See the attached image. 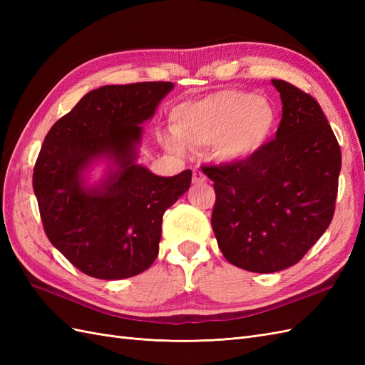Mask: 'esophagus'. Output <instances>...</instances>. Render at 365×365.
I'll list each match as a JSON object with an SVG mask.
<instances>
[{
  "mask_svg": "<svg viewBox=\"0 0 365 365\" xmlns=\"http://www.w3.org/2000/svg\"><path fill=\"white\" fill-rule=\"evenodd\" d=\"M192 181H193V184H201V182L207 181V176L201 170H193Z\"/></svg>",
  "mask_w": 365,
  "mask_h": 365,
  "instance_id": "obj_1",
  "label": "esophagus"
}]
</instances>
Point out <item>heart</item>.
I'll use <instances>...</instances> for the list:
<instances>
[{"label": "heart", "mask_w": 365, "mask_h": 365, "mask_svg": "<svg viewBox=\"0 0 365 365\" xmlns=\"http://www.w3.org/2000/svg\"><path fill=\"white\" fill-rule=\"evenodd\" d=\"M275 125L272 106L245 91L222 90L181 103L172 114L173 134L161 137L164 148L184 153L185 147L212 146L219 160L251 157L269 140Z\"/></svg>", "instance_id": "heart-1"}]
</instances>
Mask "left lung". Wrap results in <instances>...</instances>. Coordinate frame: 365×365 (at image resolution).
<instances>
[{"label": "left lung", "mask_w": 365, "mask_h": 365, "mask_svg": "<svg viewBox=\"0 0 365 365\" xmlns=\"http://www.w3.org/2000/svg\"><path fill=\"white\" fill-rule=\"evenodd\" d=\"M272 141L247 160L204 165L215 184L212 227L224 257L251 272L292 267L334 217L341 150L322 106L284 81Z\"/></svg>", "instance_id": "8db88e82"}]
</instances>
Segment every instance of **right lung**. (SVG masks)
<instances>
[{
    "label": "right lung",
    "instance_id": "right-lung-1",
    "mask_svg": "<svg viewBox=\"0 0 365 365\" xmlns=\"http://www.w3.org/2000/svg\"><path fill=\"white\" fill-rule=\"evenodd\" d=\"M172 82L106 85L85 94L51 126L33 170L43 231L83 274L134 277L155 262L165 210L192 182V170L158 176L137 164L143 128ZM110 161L102 182L84 172Z\"/></svg>",
    "mask_w": 365,
    "mask_h": 365
}]
</instances>
